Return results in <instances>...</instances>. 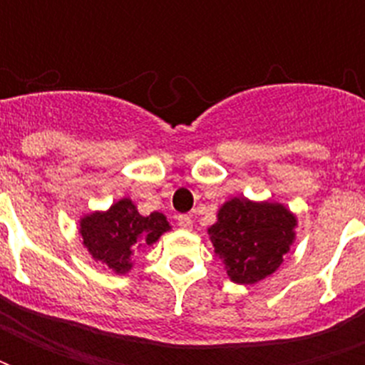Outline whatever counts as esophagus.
Wrapping results in <instances>:
<instances>
[{
	"label": "esophagus",
	"mask_w": 365,
	"mask_h": 365,
	"mask_svg": "<svg viewBox=\"0 0 365 365\" xmlns=\"http://www.w3.org/2000/svg\"><path fill=\"white\" fill-rule=\"evenodd\" d=\"M178 220V225L182 229H191L193 227V220H191V216H187V214H180V216L176 217Z\"/></svg>",
	"instance_id": "esophagus-1"
}]
</instances>
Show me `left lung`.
Returning a JSON list of instances; mask_svg holds the SVG:
<instances>
[{
	"label": "left lung",
	"instance_id": "8db88e82",
	"mask_svg": "<svg viewBox=\"0 0 365 365\" xmlns=\"http://www.w3.org/2000/svg\"><path fill=\"white\" fill-rule=\"evenodd\" d=\"M294 214L282 205L231 199L217 212L208 235L231 280L255 284L280 267L294 242Z\"/></svg>",
	"mask_w": 365,
	"mask_h": 365
}]
</instances>
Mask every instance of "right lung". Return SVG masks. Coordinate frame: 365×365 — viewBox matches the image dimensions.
<instances>
[{"label": "right lung", "mask_w": 365, "mask_h": 365, "mask_svg": "<svg viewBox=\"0 0 365 365\" xmlns=\"http://www.w3.org/2000/svg\"><path fill=\"white\" fill-rule=\"evenodd\" d=\"M168 229L170 225L163 214L140 216L128 199L115 202L108 212H96L81 220L83 244L94 259L115 272L128 271L132 255L153 244Z\"/></svg>", "instance_id": "obj_1"}]
</instances>
